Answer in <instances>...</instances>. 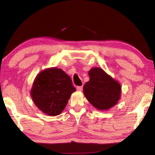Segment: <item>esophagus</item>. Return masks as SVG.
<instances>
[{"mask_svg":"<svg viewBox=\"0 0 155 155\" xmlns=\"http://www.w3.org/2000/svg\"><path fill=\"white\" fill-rule=\"evenodd\" d=\"M77 90L78 91H82L83 86H78V87H77Z\"/></svg>","mask_w":155,"mask_h":155,"instance_id":"1","label":"esophagus"}]
</instances>
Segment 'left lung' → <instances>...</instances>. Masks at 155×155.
Segmentation results:
<instances>
[{
    "instance_id": "left-lung-1",
    "label": "left lung",
    "mask_w": 155,
    "mask_h": 155,
    "mask_svg": "<svg viewBox=\"0 0 155 155\" xmlns=\"http://www.w3.org/2000/svg\"><path fill=\"white\" fill-rule=\"evenodd\" d=\"M88 74L90 81L83 86V94L87 101L99 111L115 105L121 96L122 88L118 81L100 68H92Z\"/></svg>"
}]
</instances>
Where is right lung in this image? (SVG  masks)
<instances>
[{"mask_svg": "<svg viewBox=\"0 0 155 155\" xmlns=\"http://www.w3.org/2000/svg\"><path fill=\"white\" fill-rule=\"evenodd\" d=\"M75 91L71 78L61 69L54 67L47 68L37 75L31 96L40 111L55 116L61 114Z\"/></svg>", "mask_w": 155, "mask_h": 155, "instance_id": "1", "label": "right lung"}]
</instances>
